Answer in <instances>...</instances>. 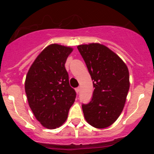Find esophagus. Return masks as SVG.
<instances>
[{"label":"esophagus","mask_w":154,"mask_h":154,"mask_svg":"<svg viewBox=\"0 0 154 154\" xmlns=\"http://www.w3.org/2000/svg\"><path fill=\"white\" fill-rule=\"evenodd\" d=\"M75 91L77 93H79L80 91V87H77V88H75Z\"/></svg>","instance_id":"esophagus-1"}]
</instances>
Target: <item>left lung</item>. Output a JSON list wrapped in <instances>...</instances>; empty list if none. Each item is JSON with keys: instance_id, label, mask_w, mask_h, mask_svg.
I'll return each instance as SVG.
<instances>
[{"instance_id": "left-lung-1", "label": "left lung", "mask_w": 154, "mask_h": 154, "mask_svg": "<svg viewBox=\"0 0 154 154\" xmlns=\"http://www.w3.org/2000/svg\"><path fill=\"white\" fill-rule=\"evenodd\" d=\"M93 80L91 101L82 104L86 122L96 128L112 125L123 110L130 88L128 68L122 59L102 45L77 47Z\"/></svg>"}]
</instances>
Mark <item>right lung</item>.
Returning <instances> with one entry per match:
<instances>
[{"label":"right lung","mask_w":154,"mask_h":154,"mask_svg":"<svg viewBox=\"0 0 154 154\" xmlns=\"http://www.w3.org/2000/svg\"><path fill=\"white\" fill-rule=\"evenodd\" d=\"M72 51L57 44L48 46L35 59L26 77L29 106L37 120L48 129L57 128L66 122L76 98L65 68Z\"/></svg>","instance_id":"add662e5"}]
</instances>
